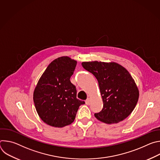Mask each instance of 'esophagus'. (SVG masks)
<instances>
[{
  "instance_id": "34e87169",
  "label": "esophagus",
  "mask_w": 160,
  "mask_h": 160,
  "mask_svg": "<svg viewBox=\"0 0 160 160\" xmlns=\"http://www.w3.org/2000/svg\"><path fill=\"white\" fill-rule=\"evenodd\" d=\"M85 103L87 105H90V103H91V101H90V98H88L86 101H85Z\"/></svg>"
}]
</instances>
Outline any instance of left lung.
<instances>
[{
    "mask_svg": "<svg viewBox=\"0 0 160 160\" xmlns=\"http://www.w3.org/2000/svg\"><path fill=\"white\" fill-rule=\"evenodd\" d=\"M84 69L97 78L103 108L95 117L107 123H117L127 118L138 103L139 92L133 78L122 65L115 62H82Z\"/></svg>",
    "mask_w": 160,
    "mask_h": 160,
    "instance_id": "left-lung-1",
    "label": "left lung"
}]
</instances>
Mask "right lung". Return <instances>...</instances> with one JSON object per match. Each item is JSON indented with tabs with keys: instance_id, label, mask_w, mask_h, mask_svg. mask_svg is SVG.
Here are the masks:
<instances>
[{
	"instance_id": "1",
	"label": "right lung",
	"mask_w": 160,
	"mask_h": 160,
	"mask_svg": "<svg viewBox=\"0 0 160 160\" xmlns=\"http://www.w3.org/2000/svg\"><path fill=\"white\" fill-rule=\"evenodd\" d=\"M77 61L68 56L52 61L40 77L33 92L35 109L42 120L54 127L70 125L79 106L85 102L77 98L75 86L70 82Z\"/></svg>"
}]
</instances>
